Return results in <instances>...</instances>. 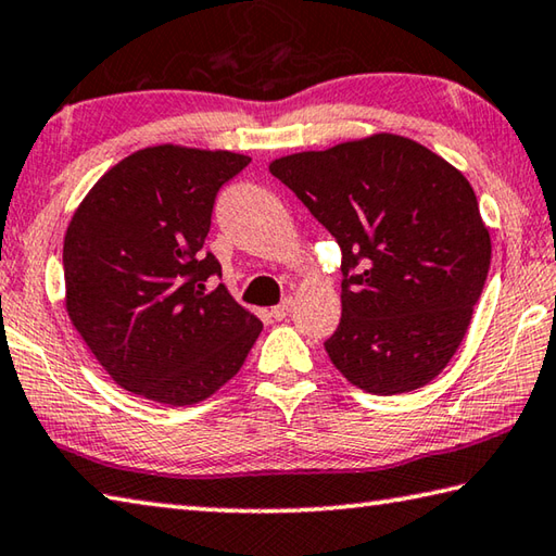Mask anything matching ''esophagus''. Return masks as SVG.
<instances>
[{"instance_id": "esophagus-1", "label": "esophagus", "mask_w": 556, "mask_h": 556, "mask_svg": "<svg viewBox=\"0 0 556 556\" xmlns=\"http://www.w3.org/2000/svg\"><path fill=\"white\" fill-rule=\"evenodd\" d=\"M291 306H294V299H285L281 301V304H277L275 308H271V318H277V320H285L289 313H291Z\"/></svg>"}]
</instances>
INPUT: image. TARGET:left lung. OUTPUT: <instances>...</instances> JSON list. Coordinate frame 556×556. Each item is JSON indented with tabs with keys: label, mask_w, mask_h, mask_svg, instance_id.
<instances>
[{
	"label": "left lung",
	"mask_w": 556,
	"mask_h": 556,
	"mask_svg": "<svg viewBox=\"0 0 556 556\" xmlns=\"http://www.w3.org/2000/svg\"><path fill=\"white\" fill-rule=\"evenodd\" d=\"M269 173L342 252L332 365L377 396L426 387L464 340L491 265L467 177L391 134L279 157Z\"/></svg>",
	"instance_id": "obj_1"
}]
</instances>
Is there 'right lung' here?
<instances>
[{
    "instance_id": "obj_1",
    "label": "right lung",
    "mask_w": 556,
    "mask_h": 556,
    "mask_svg": "<svg viewBox=\"0 0 556 556\" xmlns=\"http://www.w3.org/2000/svg\"><path fill=\"white\" fill-rule=\"evenodd\" d=\"M250 165L228 150L157 146L97 181L65 233L67 313L111 379L167 406L208 399L243 367L262 323L204 250L216 197Z\"/></svg>"
}]
</instances>
